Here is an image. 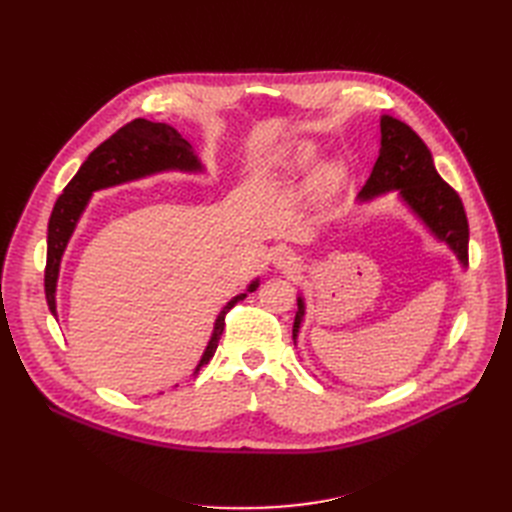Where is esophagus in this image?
<instances>
[{"label":"esophagus","instance_id":"1","mask_svg":"<svg viewBox=\"0 0 512 512\" xmlns=\"http://www.w3.org/2000/svg\"><path fill=\"white\" fill-rule=\"evenodd\" d=\"M275 267L286 271V273H294L301 267V258L292 252H280L275 256Z\"/></svg>","mask_w":512,"mask_h":512}]
</instances>
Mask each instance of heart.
<instances>
[{
    "label": "heart",
    "instance_id": "obj_1",
    "mask_svg": "<svg viewBox=\"0 0 512 512\" xmlns=\"http://www.w3.org/2000/svg\"><path fill=\"white\" fill-rule=\"evenodd\" d=\"M297 162L299 164H305L309 158H312V147L309 145H303V147H299V151H297ZM337 181H339V170L337 168H324L322 173H320V177H318V185H320V190L327 194V192H331L335 185H337Z\"/></svg>",
    "mask_w": 512,
    "mask_h": 512
}]
</instances>
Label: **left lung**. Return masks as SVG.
I'll return each mask as SVG.
<instances>
[{"label":"left lung","mask_w":512,"mask_h":512,"mask_svg":"<svg viewBox=\"0 0 512 512\" xmlns=\"http://www.w3.org/2000/svg\"><path fill=\"white\" fill-rule=\"evenodd\" d=\"M389 190H399L433 235L448 243L461 265H468L470 230L459 194L438 175L423 138L404 121L384 115L380 119V156L363 185L361 198ZM297 305L292 339H297L303 318V301L299 299Z\"/></svg>","instance_id":"obj_1"}]
</instances>
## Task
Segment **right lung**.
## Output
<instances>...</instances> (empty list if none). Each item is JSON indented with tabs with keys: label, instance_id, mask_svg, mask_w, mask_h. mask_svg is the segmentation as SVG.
I'll return each mask as SVG.
<instances>
[{
	"label": "right lung",
	"instance_id": "1",
	"mask_svg": "<svg viewBox=\"0 0 512 512\" xmlns=\"http://www.w3.org/2000/svg\"><path fill=\"white\" fill-rule=\"evenodd\" d=\"M168 168L181 170H198L200 164L192 153V145L168 123H153L149 119H132L126 126H121L111 138H106L89 153V158L79 168V173L72 177L64 192L59 194L49 220V241H46V269H44V292L46 303L55 316V286L61 254H64L72 230L79 222L81 213L87 205L91 192L111 188V185L132 181L151 173H160ZM258 280L250 284L247 290H256ZM245 294L232 299L222 314L215 320V329L211 342L200 359L198 369L211 361V356L218 350L220 337L226 327V314Z\"/></svg>",
	"mask_w": 512,
	"mask_h": 512
}]
</instances>
